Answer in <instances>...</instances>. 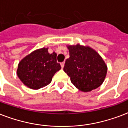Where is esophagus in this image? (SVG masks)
<instances>
[{"label": "esophagus", "mask_w": 128, "mask_h": 128, "mask_svg": "<svg viewBox=\"0 0 128 128\" xmlns=\"http://www.w3.org/2000/svg\"><path fill=\"white\" fill-rule=\"evenodd\" d=\"M64 64H65V63H64V62H61V64H60V65H61V67H62V68H64Z\"/></svg>", "instance_id": "esophagus-1"}]
</instances>
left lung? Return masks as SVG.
Listing matches in <instances>:
<instances>
[{
	"label": "left lung",
	"instance_id": "left-lung-1",
	"mask_svg": "<svg viewBox=\"0 0 128 128\" xmlns=\"http://www.w3.org/2000/svg\"><path fill=\"white\" fill-rule=\"evenodd\" d=\"M70 58L66 60L64 71L71 82L83 92H89L102 84L107 66L94 50L80 44L67 46Z\"/></svg>",
	"mask_w": 128,
	"mask_h": 128
}]
</instances>
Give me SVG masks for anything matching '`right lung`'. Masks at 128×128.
<instances>
[{
	"mask_svg": "<svg viewBox=\"0 0 128 128\" xmlns=\"http://www.w3.org/2000/svg\"><path fill=\"white\" fill-rule=\"evenodd\" d=\"M48 48L38 49L25 56L18 63L17 76L25 86L39 89L50 83L55 73L61 69L55 52L49 54Z\"/></svg>",
	"mask_w": 128,
	"mask_h": 128,
	"instance_id": "obj_1",
	"label": "right lung"
}]
</instances>
